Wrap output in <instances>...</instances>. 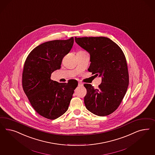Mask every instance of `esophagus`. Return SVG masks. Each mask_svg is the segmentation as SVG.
Instances as JSON below:
<instances>
[{"label": "esophagus", "mask_w": 155, "mask_h": 155, "mask_svg": "<svg viewBox=\"0 0 155 155\" xmlns=\"http://www.w3.org/2000/svg\"><path fill=\"white\" fill-rule=\"evenodd\" d=\"M84 86V84L82 83H81V82H78V86H80V87H82V86Z\"/></svg>", "instance_id": "34e87169"}]
</instances>
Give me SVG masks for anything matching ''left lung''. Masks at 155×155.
<instances>
[{
  "instance_id": "left-lung-1",
  "label": "left lung",
  "mask_w": 155,
  "mask_h": 155,
  "mask_svg": "<svg viewBox=\"0 0 155 155\" xmlns=\"http://www.w3.org/2000/svg\"><path fill=\"white\" fill-rule=\"evenodd\" d=\"M75 41L90 54L91 64L88 71L102 78L98 89L84 84L87 90L85 106L96 115H108L122 102L129 84L125 56L120 48L107 38L75 37Z\"/></svg>"
}]
</instances>
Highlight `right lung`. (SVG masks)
<instances>
[{"label": "right lung", "mask_w": 155, "mask_h": 155, "mask_svg": "<svg viewBox=\"0 0 155 155\" xmlns=\"http://www.w3.org/2000/svg\"><path fill=\"white\" fill-rule=\"evenodd\" d=\"M74 38L44 42L29 54L24 65V91L37 113L55 119L68 110L78 82L59 83L51 79L52 73L61 68L63 58L71 51Z\"/></svg>", "instance_id": "add662e5"}]
</instances>
